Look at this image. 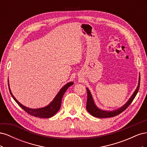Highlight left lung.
<instances>
[{
    "label": "left lung",
    "instance_id": "left-lung-1",
    "mask_svg": "<svg viewBox=\"0 0 147 147\" xmlns=\"http://www.w3.org/2000/svg\"><path fill=\"white\" fill-rule=\"evenodd\" d=\"M140 81V76L139 75L138 86L136 88V90L134 92V93H133L132 95L130 97V99H129L123 107H121L113 111H105V110H101L97 107L94 103V100H93L90 91L88 90V88H86L87 94H88V99H87V103H86L87 111L92 115V116L97 117V118H110V117H113L115 116H117V115L120 114L121 112H123V111L125 110L128 107L129 105L131 104V102L133 101V100L134 99L135 97L136 96L137 92L139 90Z\"/></svg>",
    "mask_w": 147,
    "mask_h": 147
}]
</instances>
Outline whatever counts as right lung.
Instances as JSON below:
<instances>
[{"mask_svg":"<svg viewBox=\"0 0 147 147\" xmlns=\"http://www.w3.org/2000/svg\"><path fill=\"white\" fill-rule=\"evenodd\" d=\"M8 88H9L10 94L11 95L13 99L16 101V103L18 104L19 106L21 107L24 111H26V112L28 113H29V115L35 117L49 118L53 117V115H55L57 112H58L61 106L62 99H63V97L64 94L65 92L67 90L69 87L74 84V82H70L69 83H67L65 85H64L61 89L59 92L57 93V95L54 98V99L53 100V101L50 104L45 107L39 108V109H30L28 107H26L20 104V102L16 100V99L14 97V96L13 95L9 86V83H8Z\"/></svg>","mask_w":147,"mask_h":147,"instance_id":"1","label":"right lung"}]
</instances>
